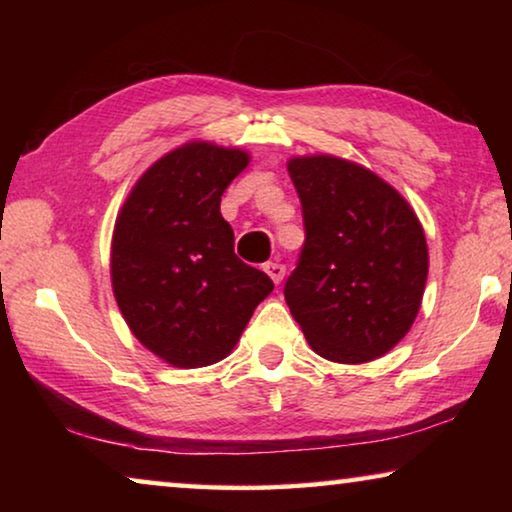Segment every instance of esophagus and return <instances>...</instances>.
I'll list each match as a JSON object with an SVG mask.
<instances>
[{"label": "esophagus", "mask_w": 512, "mask_h": 512, "mask_svg": "<svg viewBox=\"0 0 512 512\" xmlns=\"http://www.w3.org/2000/svg\"><path fill=\"white\" fill-rule=\"evenodd\" d=\"M264 271L268 273V277H271L275 284H280L282 277H284V271H287V268H284L282 264H277V262H266L264 264Z\"/></svg>", "instance_id": "34e87169"}]
</instances>
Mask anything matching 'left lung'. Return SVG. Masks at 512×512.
Returning <instances> with one entry per match:
<instances>
[{
	"label": "left lung",
	"instance_id": "8db88e82",
	"mask_svg": "<svg viewBox=\"0 0 512 512\" xmlns=\"http://www.w3.org/2000/svg\"><path fill=\"white\" fill-rule=\"evenodd\" d=\"M305 244L284 298L311 350L336 363L386 354L418 316L427 239L409 203L359 164L293 158Z\"/></svg>",
	"mask_w": 512,
	"mask_h": 512
}]
</instances>
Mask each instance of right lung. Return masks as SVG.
Listing matches in <instances>:
<instances>
[{
  "label": "right lung",
  "instance_id": "1",
  "mask_svg": "<svg viewBox=\"0 0 512 512\" xmlns=\"http://www.w3.org/2000/svg\"><path fill=\"white\" fill-rule=\"evenodd\" d=\"M248 155L185 144L137 180L112 235V291L144 348L176 368L228 357L255 307L273 291L235 255L221 196Z\"/></svg>",
  "mask_w": 512,
  "mask_h": 512
}]
</instances>
